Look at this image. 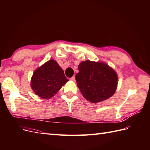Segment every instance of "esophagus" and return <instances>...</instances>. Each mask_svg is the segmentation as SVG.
Returning <instances> with one entry per match:
<instances>
[{"mask_svg": "<svg viewBox=\"0 0 150 150\" xmlns=\"http://www.w3.org/2000/svg\"><path fill=\"white\" fill-rule=\"evenodd\" d=\"M70 80L72 81H75V77H74V76L72 77L71 78H70Z\"/></svg>", "mask_w": 150, "mask_h": 150, "instance_id": "esophagus-1", "label": "esophagus"}]
</instances>
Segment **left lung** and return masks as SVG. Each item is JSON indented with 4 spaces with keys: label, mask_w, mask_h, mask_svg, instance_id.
I'll return each instance as SVG.
<instances>
[{
    "label": "left lung",
    "mask_w": 150,
    "mask_h": 150,
    "mask_svg": "<svg viewBox=\"0 0 150 150\" xmlns=\"http://www.w3.org/2000/svg\"><path fill=\"white\" fill-rule=\"evenodd\" d=\"M77 86L86 100L97 103L111 98L117 89L118 77L106 63L87 60L78 66Z\"/></svg>",
    "instance_id": "1"
}]
</instances>
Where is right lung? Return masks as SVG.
Wrapping results in <instances>:
<instances>
[{
	"mask_svg": "<svg viewBox=\"0 0 150 150\" xmlns=\"http://www.w3.org/2000/svg\"><path fill=\"white\" fill-rule=\"evenodd\" d=\"M68 81L57 61L51 59L35 70L30 86L36 95L47 99L52 98Z\"/></svg>",
	"mask_w": 150,
	"mask_h": 150,
	"instance_id": "add662e5",
	"label": "right lung"
}]
</instances>
